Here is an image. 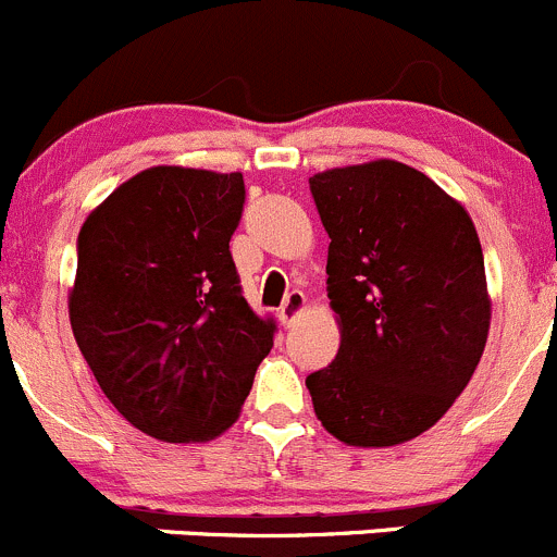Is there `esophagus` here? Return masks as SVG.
Masks as SVG:
<instances>
[{"label":"esophagus","instance_id":"34e87169","mask_svg":"<svg viewBox=\"0 0 557 557\" xmlns=\"http://www.w3.org/2000/svg\"><path fill=\"white\" fill-rule=\"evenodd\" d=\"M304 309H306V295L300 293V289H293V293L284 298L282 309H278V320H282L284 327H289L300 314H304Z\"/></svg>","mask_w":557,"mask_h":557}]
</instances>
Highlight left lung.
<instances>
[{
    "instance_id": "left-lung-1",
    "label": "left lung",
    "mask_w": 557,
    "mask_h": 557,
    "mask_svg": "<svg viewBox=\"0 0 557 557\" xmlns=\"http://www.w3.org/2000/svg\"><path fill=\"white\" fill-rule=\"evenodd\" d=\"M325 226L327 298L342 344L306 377L347 446H396L446 416L490 333L484 253L468 210L399 161L309 177Z\"/></svg>"
}]
</instances>
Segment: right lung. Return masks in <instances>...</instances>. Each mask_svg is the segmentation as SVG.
Returning a JSON list of instances; mask_svg holds the SVG:
<instances>
[{"label":"right lung","instance_id":"1","mask_svg":"<svg viewBox=\"0 0 557 557\" xmlns=\"http://www.w3.org/2000/svg\"><path fill=\"white\" fill-rule=\"evenodd\" d=\"M243 202L240 172L152 166L78 232L73 336L106 399L156 441L230 429L273 347L232 262Z\"/></svg>","mask_w":557,"mask_h":557}]
</instances>
